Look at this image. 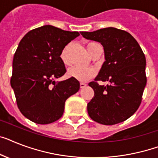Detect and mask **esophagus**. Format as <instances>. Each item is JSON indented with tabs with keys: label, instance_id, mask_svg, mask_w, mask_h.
<instances>
[{
	"label": "esophagus",
	"instance_id": "esophagus-1",
	"mask_svg": "<svg viewBox=\"0 0 158 158\" xmlns=\"http://www.w3.org/2000/svg\"><path fill=\"white\" fill-rule=\"evenodd\" d=\"M87 85L85 84V83H84V82H81V83H80V87L81 89H83V88H85V87Z\"/></svg>",
	"mask_w": 158,
	"mask_h": 158
}]
</instances>
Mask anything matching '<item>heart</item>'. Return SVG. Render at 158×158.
I'll list each match as a JSON object with an SVG mask.
<instances>
[{"mask_svg":"<svg viewBox=\"0 0 158 158\" xmlns=\"http://www.w3.org/2000/svg\"><path fill=\"white\" fill-rule=\"evenodd\" d=\"M97 44H98L94 43V42H90V43H89L87 44V50H88L89 54L90 53L92 48L96 46ZM60 58L65 64H69L67 58V49L66 48L64 49L63 52H61ZM95 74H96V71H95L94 69L85 67V66H73V67H71L68 70V76L69 77L74 78V79H76L79 81H86L94 77L95 76Z\"/></svg>","mask_w":158,"mask_h":158,"instance_id":"heart-1","label":"heart"}]
</instances>
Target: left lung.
Returning a JSON list of instances; mask_svg holds the SVG:
<instances>
[{
  "mask_svg": "<svg viewBox=\"0 0 158 158\" xmlns=\"http://www.w3.org/2000/svg\"><path fill=\"white\" fill-rule=\"evenodd\" d=\"M81 35L100 43L105 56L95 81L89 83L94 91L87 104L89 115L104 125L123 122L137 110L141 102L147 82L144 52L131 35L114 27L81 31ZM98 80L109 83L100 86Z\"/></svg>",
  "mask_w": 158,
  "mask_h": 158,
  "instance_id": "1",
  "label": "left lung"
}]
</instances>
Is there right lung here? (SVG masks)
<instances>
[{"label": "right lung", "instance_id": "obj_1", "mask_svg": "<svg viewBox=\"0 0 158 158\" xmlns=\"http://www.w3.org/2000/svg\"><path fill=\"white\" fill-rule=\"evenodd\" d=\"M45 25L29 31L20 41L13 60L10 85L22 114L39 124H48L63 115L67 98L80 89L70 77L56 81L66 73L60 58L64 48L79 36Z\"/></svg>", "mask_w": 158, "mask_h": 158}]
</instances>
